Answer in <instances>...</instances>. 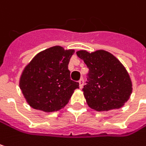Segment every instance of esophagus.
I'll return each instance as SVG.
<instances>
[{
    "label": "esophagus",
    "instance_id": "1",
    "mask_svg": "<svg viewBox=\"0 0 146 146\" xmlns=\"http://www.w3.org/2000/svg\"><path fill=\"white\" fill-rule=\"evenodd\" d=\"M79 86H80V89L83 88V86H84V80H83V79H80L79 80Z\"/></svg>",
    "mask_w": 146,
    "mask_h": 146
}]
</instances>
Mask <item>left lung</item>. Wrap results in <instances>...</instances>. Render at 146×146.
I'll list each match as a JSON object with an SVG mask.
<instances>
[{"label": "left lung", "instance_id": "8db88e82", "mask_svg": "<svg viewBox=\"0 0 146 146\" xmlns=\"http://www.w3.org/2000/svg\"><path fill=\"white\" fill-rule=\"evenodd\" d=\"M76 54L89 68L88 81L82 89L89 107L97 111L121 108L132 93V81L122 63L104 50H81Z\"/></svg>", "mask_w": 146, "mask_h": 146}]
</instances>
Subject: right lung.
Instances as JSON below:
<instances>
[{
  "label": "right lung",
  "instance_id": "obj_1",
  "mask_svg": "<svg viewBox=\"0 0 146 146\" xmlns=\"http://www.w3.org/2000/svg\"><path fill=\"white\" fill-rule=\"evenodd\" d=\"M75 50L56 46L39 52L24 68L19 86L33 109L54 112L64 108L79 83L70 78L68 64Z\"/></svg>",
  "mask_w": 146,
  "mask_h": 146
}]
</instances>
